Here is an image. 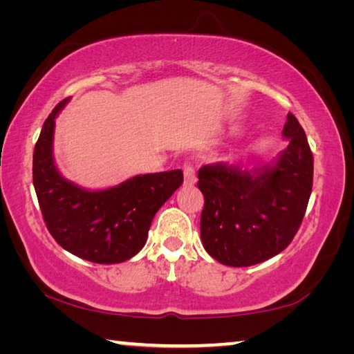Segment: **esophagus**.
<instances>
[{
    "label": "esophagus",
    "mask_w": 354,
    "mask_h": 354,
    "mask_svg": "<svg viewBox=\"0 0 354 354\" xmlns=\"http://www.w3.org/2000/svg\"><path fill=\"white\" fill-rule=\"evenodd\" d=\"M183 170H184V184H185V185L195 184V183H196V175H195L194 165L189 164V162L184 164Z\"/></svg>",
    "instance_id": "34e87169"
}]
</instances>
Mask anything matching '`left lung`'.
<instances>
[{
	"label": "left lung",
	"mask_w": 354,
	"mask_h": 354,
	"mask_svg": "<svg viewBox=\"0 0 354 354\" xmlns=\"http://www.w3.org/2000/svg\"><path fill=\"white\" fill-rule=\"evenodd\" d=\"M289 145L270 164L241 170L203 165L205 195L200 231L205 250L230 267H248L287 248L301 225L313 192L314 158L304 129L289 113L283 129Z\"/></svg>",
	"instance_id": "obj_1"
}]
</instances>
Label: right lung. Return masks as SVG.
<instances>
[{
	"mask_svg": "<svg viewBox=\"0 0 354 354\" xmlns=\"http://www.w3.org/2000/svg\"><path fill=\"white\" fill-rule=\"evenodd\" d=\"M45 120L34 148L32 179L45 225L64 250L97 263H118L143 248L156 212L183 184V171L137 175L103 190H87L65 179L53 156L56 117Z\"/></svg>",
	"mask_w": 354,
	"mask_h": 354,
	"instance_id": "right-lung-1",
	"label": "right lung"
}]
</instances>
